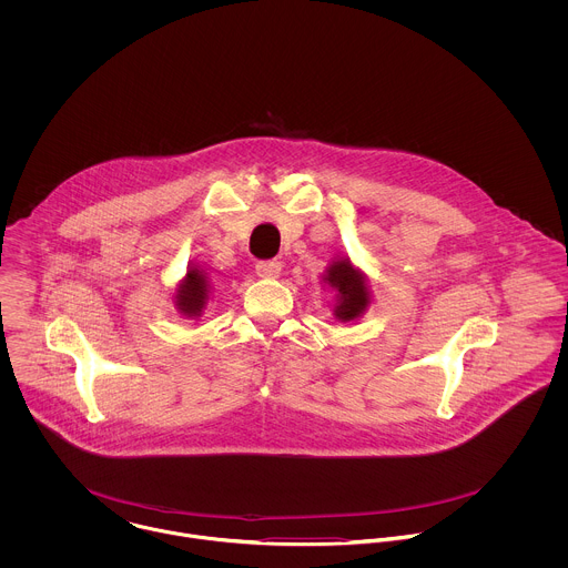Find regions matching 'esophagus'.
<instances>
[{
    "mask_svg": "<svg viewBox=\"0 0 568 568\" xmlns=\"http://www.w3.org/2000/svg\"><path fill=\"white\" fill-rule=\"evenodd\" d=\"M255 273L260 277H268V280L277 277L282 273V262H277V260H262V262L255 264Z\"/></svg>",
    "mask_w": 568,
    "mask_h": 568,
    "instance_id": "34e87169",
    "label": "esophagus"
}]
</instances>
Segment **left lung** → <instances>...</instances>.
<instances>
[{"instance_id":"obj_1","label":"left lung","mask_w":568,"mask_h":568,"mask_svg":"<svg viewBox=\"0 0 568 568\" xmlns=\"http://www.w3.org/2000/svg\"><path fill=\"white\" fill-rule=\"evenodd\" d=\"M324 280L338 293L336 306H334L336 320L352 322L365 313L369 304L367 284L363 273L356 271L347 257L332 262L325 271Z\"/></svg>"}]
</instances>
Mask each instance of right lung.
<instances>
[{
  "instance_id": "1",
  "label": "right lung",
  "mask_w": 568,
  "mask_h": 568,
  "mask_svg": "<svg viewBox=\"0 0 568 568\" xmlns=\"http://www.w3.org/2000/svg\"><path fill=\"white\" fill-rule=\"evenodd\" d=\"M210 284L201 268H190L185 280L176 288V308L185 317H201L207 302Z\"/></svg>"
}]
</instances>
